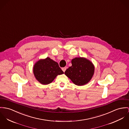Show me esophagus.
Segmentation results:
<instances>
[{
  "mask_svg": "<svg viewBox=\"0 0 129 129\" xmlns=\"http://www.w3.org/2000/svg\"><path fill=\"white\" fill-rule=\"evenodd\" d=\"M62 71H63L64 72H65V71H66V67L62 68Z\"/></svg>",
  "mask_w": 129,
  "mask_h": 129,
  "instance_id": "obj_1",
  "label": "esophagus"
}]
</instances>
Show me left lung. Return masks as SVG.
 Listing matches in <instances>:
<instances>
[{
  "instance_id": "left-lung-1",
  "label": "left lung",
  "mask_w": 129,
  "mask_h": 129,
  "mask_svg": "<svg viewBox=\"0 0 129 129\" xmlns=\"http://www.w3.org/2000/svg\"><path fill=\"white\" fill-rule=\"evenodd\" d=\"M72 65L65 72V74L77 85L87 84L94 73L93 63L83 57H76L72 60Z\"/></svg>"
}]
</instances>
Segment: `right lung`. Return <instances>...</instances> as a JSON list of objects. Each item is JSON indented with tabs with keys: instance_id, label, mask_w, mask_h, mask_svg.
<instances>
[{
	"instance_id": "add662e5",
	"label": "right lung",
	"mask_w": 129,
	"mask_h": 129,
	"mask_svg": "<svg viewBox=\"0 0 129 129\" xmlns=\"http://www.w3.org/2000/svg\"><path fill=\"white\" fill-rule=\"evenodd\" d=\"M33 73L36 79L42 84H50L57 75L64 74L58 64L47 57L37 61L33 67Z\"/></svg>"
}]
</instances>
